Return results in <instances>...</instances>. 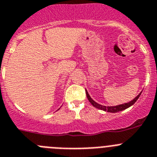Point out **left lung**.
<instances>
[{"label":"left lung","instance_id":"1","mask_svg":"<svg viewBox=\"0 0 157 157\" xmlns=\"http://www.w3.org/2000/svg\"><path fill=\"white\" fill-rule=\"evenodd\" d=\"M85 91H86V95H87V99H88L89 101L91 103V105H92L93 106L95 107V108H97V109H98L103 110V111H107V112H109V113L121 112V111H123V110L129 108L130 106H131V105L135 104V101L138 100V98H139V96L141 95V93H142L141 92L140 94H138L137 97H135V98H134L132 101H129V102H128V103H124V104H121V105H115V106H105V105H99L98 103H97L96 101H94V100H93L92 98L90 97V95H89V94H88V92L87 91V90H85Z\"/></svg>","mask_w":157,"mask_h":157}]
</instances>
